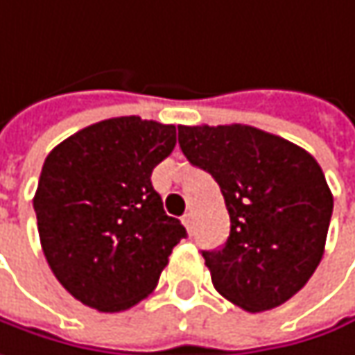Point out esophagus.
<instances>
[{
    "label": "esophagus",
    "mask_w": 355,
    "mask_h": 355,
    "mask_svg": "<svg viewBox=\"0 0 355 355\" xmlns=\"http://www.w3.org/2000/svg\"><path fill=\"white\" fill-rule=\"evenodd\" d=\"M182 223H184V227H187V232L191 234V232H193V213H191V211L182 215Z\"/></svg>",
    "instance_id": "esophagus-1"
}]
</instances>
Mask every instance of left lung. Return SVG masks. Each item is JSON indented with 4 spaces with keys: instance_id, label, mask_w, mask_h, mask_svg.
<instances>
[{
    "instance_id": "1",
    "label": "left lung",
    "mask_w": 355,
    "mask_h": 355,
    "mask_svg": "<svg viewBox=\"0 0 355 355\" xmlns=\"http://www.w3.org/2000/svg\"><path fill=\"white\" fill-rule=\"evenodd\" d=\"M178 144L207 171L230 213L223 248L203 252L215 291L250 313L297 295L319 266L334 195L317 160L252 125H178Z\"/></svg>"
}]
</instances>
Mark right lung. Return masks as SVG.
<instances>
[{"label":"right lung","instance_id":"1","mask_svg":"<svg viewBox=\"0 0 355 355\" xmlns=\"http://www.w3.org/2000/svg\"><path fill=\"white\" fill-rule=\"evenodd\" d=\"M175 144V125L128 115L85 128L46 156L34 195L40 243L83 305L117 313L140 303L187 238L150 180Z\"/></svg>","mask_w":355,"mask_h":355}]
</instances>
